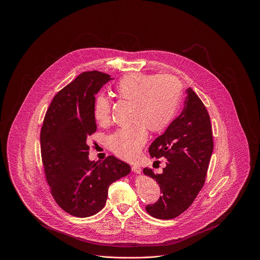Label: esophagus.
Here are the masks:
<instances>
[{"instance_id": "1", "label": "esophagus", "mask_w": 260, "mask_h": 260, "mask_svg": "<svg viewBox=\"0 0 260 260\" xmlns=\"http://www.w3.org/2000/svg\"><path fill=\"white\" fill-rule=\"evenodd\" d=\"M132 171H133L134 173L140 174V173L142 172V169H141V167H140L139 165H133V166H132Z\"/></svg>"}]
</instances>
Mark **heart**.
Returning <instances> with one entry per match:
<instances>
[{
    "label": "heart",
    "instance_id": "b5f03b06",
    "mask_svg": "<svg viewBox=\"0 0 260 260\" xmlns=\"http://www.w3.org/2000/svg\"><path fill=\"white\" fill-rule=\"evenodd\" d=\"M117 96L131 102L127 126L118 128L108 138V146L118 157L134 159L147 142V129L156 133L173 120L181 100L182 87L171 75H145L132 73L115 86ZM92 115L95 122L106 126L111 121V103L105 95L94 99Z\"/></svg>",
    "mask_w": 260,
    "mask_h": 260
}]
</instances>
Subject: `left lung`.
I'll return each instance as SVG.
<instances>
[{"label":"left lung","instance_id":"left-lung-1","mask_svg":"<svg viewBox=\"0 0 260 260\" xmlns=\"http://www.w3.org/2000/svg\"><path fill=\"white\" fill-rule=\"evenodd\" d=\"M181 114L149 147L152 157L167 159L161 174L143 170L154 179L162 196L146 211L154 218L173 219L186 211L203 188L213 152V136L208 111L189 87Z\"/></svg>","mask_w":260,"mask_h":260}]
</instances>
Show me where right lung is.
<instances>
[{"label":"right lung","mask_w":260,"mask_h":260,"mask_svg":"<svg viewBox=\"0 0 260 260\" xmlns=\"http://www.w3.org/2000/svg\"><path fill=\"white\" fill-rule=\"evenodd\" d=\"M111 79L99 71L80 74L54 95L41 128V156L50 192L63 211L80 218L101 211L110 185L131 172L129 165L113 155L101 162L88 158L87 138L96 131L94 95Z\"/></svg>","instance_id":"obj_1"}]
</instances>
